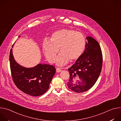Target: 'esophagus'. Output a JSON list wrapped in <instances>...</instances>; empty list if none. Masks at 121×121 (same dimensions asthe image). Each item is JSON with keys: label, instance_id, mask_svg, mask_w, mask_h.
I'll return each instance as SVG.
<instances>
[{"label": "esophagus", "instance_id": "34e87169", "mask_svg": "<svg viewBox=\"0 0 121 121\" xmlns=\"http://www.w3.org/2000/svg\"><path fill=\"white\" fill-rule=\"evenodd\" d=\"M56 72H58V73L62 71L61 69L60 68H59V67H56Z\"/></svg>", "mask_w": 121, "mask_h": 121}]
</instances>
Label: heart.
Listing matches in <instances>:
<instances>
[{
  "instance_id": "obj_1",
  "label": "heart",
  "mask_w": 121,
  "mask_h": 121,
  "mask_svg": "<svg viewBox=\"0 0 121 121\" xmlns=\"http://www.w3.org/2000/svg\"><path fill=\"white\" fill-rule=\"evenodd\" d=\"M86 46L83 34L73 29H63L55 31L49 41L43 43V52L50 63H54L60 49L61 53L56 59L58 65H64L68 62H74L82 55Z\"/></svg>"
}]
</instances>
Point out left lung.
<instances>
[{
	"instance_id": "1",
	"label": "left lung",
	"mask_w": 121,
	"mask_h": 121,
	"mask_svg": "<svg viewBox=\"0 0 121 121\" xmlns=\"http://www.w3.org/2000/svg\"><path fill=\"white\" fill-rule=\"evenodd\" d=\"M84 53L75 63L68 69L69 80L68 88L77 93L91 89L97 81L101 71L102 55L98 42L91 37H87Z\"/></svg>"
}]
</instances>
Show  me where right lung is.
<instances>
[{"instance_id":"1","label":"right lung","mask_w":121,"mask_h":121,"mask_svg":"<svg viewBox=\"0 0 121 121\" xmlns=\"http://www.w3.org/2000/svg\"><path fill=\"white\" fill-rule=\"evenodd\" d=\"M9 62L12 80L17 87L22 92L30 96H38L48 90L56 71L54 66L38 64L31 68L23 67L15 60L12 49L9 54Z\"/></svg>"}]
</instances>
